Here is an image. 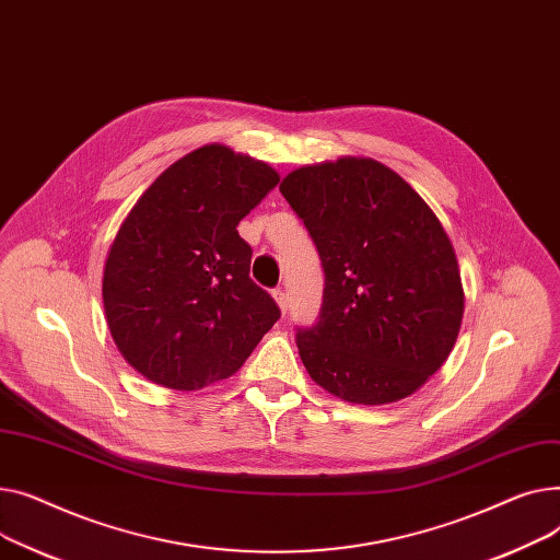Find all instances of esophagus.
I'll use <instances>...</instances> for the list:
<instances>
[{"mask_svg": "<svg viewBox=\"0 0 560 560\" xmlns=\"http://www.w3.org/2000/svg\"><path fill=\"white\" fill-rule=\"evenodd\" d=\"M273 299H276L278 307H280L282 314H284V312H287V293H284L282 289H276V291H273Z\"/></svg>", "mask_w": 560, "mask_h": 560, "instance_id": "esophagus-1", "label": "esophagus"}]
</instances>
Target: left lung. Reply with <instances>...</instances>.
Wrapping results in <instances>:
<instances>
[{"instance_id":"obj_1","label":"left lung","mask_w":560,"mask_h":560,"mask_svg":"<svg viewBox=\"0 0 560 560\" xmlns=\"http://www.w3.org/2000/svg\"><path fill=\"white\" fill-rule=\"evenodd\" d=\"M280 191L325 273L318 320L295 332L310 377L354 405L411 396L443 366L464 318L462 276L441 221L371 158L301 167Z\"/></svg>"}]
</instances>
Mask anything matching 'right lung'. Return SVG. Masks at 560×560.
<instances>
[{"label": "right lung", "mask_w": 560, "mask_h": 560, "mask_svg": "<svg viewBox=\"0 0 560 560\" xmlns=\"http://www.w3.org/2000/svg\"><path fill=\"white\" fill-rule=\"evenodd\" d=\"M280 183L267 162L208 144L164 170L124 219L104 269V310L147 380L203 388L240 371L280 318L250 280L240 221Z\"/></svg>", "instance_id": "1"}]
</instances>
